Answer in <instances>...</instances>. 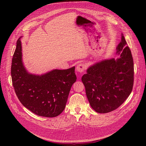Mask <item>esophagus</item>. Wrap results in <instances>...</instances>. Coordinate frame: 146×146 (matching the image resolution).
Instances as JSON below:
<instances>
[{
    "instance_id": "1",
    "label": "esophagus",
    "mask_w": 146,
    "mask_h": 146,
    "mask_svg": "<svg viewBox=\"0 0 146 146\" xmlns=\"http://www.w3.org/2000/svg\"><path fill=\"white\" fill-rule=\"evenodd\" d=\"M85 69H86V66L83 63H80L77 66L76 70L78 72L82 73L83 72H84V70H85Z\"/></svg>"
}]
</instances>
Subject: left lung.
Returning <instances> with one entry per match:
<instances>
[{"label": "left lung", "instance_id": "1", "mask_svg": "<svg viewBox=\"0 0 146 146\" xmlns=\"http://www.w3.org/2000/svg\"><path fill=\"white\" fill-rule=\"evenodd\" d=\"M116 54V59L102 60L91 66L82 77L91 107L99 113L117 109L133 89V60L123 34Z\"/></svg>", "mask_w": 146, "mask_h": 146}]
</instances>
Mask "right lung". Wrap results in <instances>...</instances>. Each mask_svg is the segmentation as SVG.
Masks as SVG:
<instances>
[{
  "label": "right lung",
  "instance_id": "1",
  "mask_svg": "<svg viewBox=\"0 0 146 146\" xmlns=\"http://www.w3.org/2000/svg\"><path fill=\"white\" fill-rule=\"evenodd\" d=\"M22 56L19 38L11 68L13 86L19 101L36 115L47 117L58 116L64 110L70 88L77 80L75 67L54 69L38 76L27 71Z\"/></svg>",
  "mask_w": 146,
  "mask_h": 146
}]
</instances>
